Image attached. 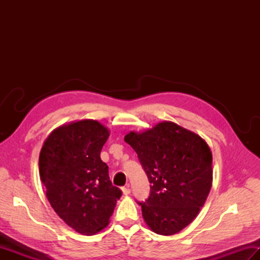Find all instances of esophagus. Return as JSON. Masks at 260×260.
Listing matches in <instances>:
<instances>
[{"instance_id": "esophagus-1", "label": "esophagus", "mask_w": 260, "mask_h": 260, "mask_svg": "<svg viewBox=\"0 0 260 260\" xmlns=\"http://www.w3.org/2000/svg\"><path fill=\"white\" fill-rule=\"evenodd\" d=\"M121 191H123V194H124V196H128L129 193H131V189H129V186H124L123 189H121Z\"/></svg>"}]
</instances>
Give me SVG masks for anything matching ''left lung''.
Listing matches in <instances>:
<instances>
[{
	"label": "left lung",
	"instance_id": "obj_1",
	"mask_svg": "<svg viewBox=\"0 0 260 260\" xmlns=\"http://www.w3.org/2000/svg\"><path fill=\"white\" fill-rule=\"evenodd\" d=\"M125 142L137 153L151 183L140 202L153 233L171 236L190 224L206 202L212 185V154L203 139L172 121H162Z\"/></svg>",
	"mask_w": 260,
	"mask_h": 260
}]
</instances>
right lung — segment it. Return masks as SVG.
Listing matches in <instances>:
<instances>
[{"instance_id": "obj_1", "label": "right lung", "mask_w": 260, "mask_h": 260, "mask_svg": "<svg viewBox=\"0 0 260 260\" xmlns=\"http://www.w3.org/2000/svg\"><path fill=\"white\" fill-rule=\"evenodd\" d=\"M108 136L107 127L97 120L74 121L52 131L39 156L48 201L81 235L97 234L106 227L121 196L101 158Z\"/></svg>"}]
</instances>
